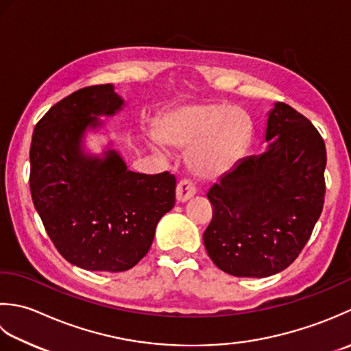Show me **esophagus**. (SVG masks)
Segmentation results:
<instances>
[{
  "label": "esophagus",
  "mask_w": 351,
  "mask_h": 351,
  "mask_svg": "<svg viewBox=\"0 0 351 351\" xmlns=\"http://www.w3.org/2000/svg\"><path fill=\"white\" fill-rule=\"evenodd\" d=\"M197 194V188L195 184L192 183L189 178H183L182 182H178L177 184V199L180 203L188 202L191 197H194Z\"/></svg>",
  "instance_id": "esophagus-1"
}]
</instances>
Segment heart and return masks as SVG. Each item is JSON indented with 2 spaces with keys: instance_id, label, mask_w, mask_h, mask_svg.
<instances>
[{
  "instance_id": "b5f03b06",
  "label": "heart",
  "mask_w": 351,
  "mask_h": 351,
  "mask_svg": "<svg viewBox=\"0 0 351 351\" xmlns=\"http://www.w3.org/2000/svg\"><path fill=\"white\" fill-rule=\"evenodd\" d=\"M160 134L173 145H192L189 163L197 174L218 177L244 156L250 142V123L244 113L232 106L189 104L163 117Z\"/></svg>"
}]
</instances>
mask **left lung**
Instances as JSON below:
<instances>
[{
  "label": "left lung",
  "mask_w": 351,
  "mask_h": 351,
  "mask_svg": "<svg viewBox=\"0 0 351 351\" xmlns=\"http://www.w3.org/2000/svg\"><path fill=\"white\" fill-rule=\"evenodd\" d=\"M261 156L242 159L207 192L203 234L212 262L236 277H268L294 262L323 212L326 145L313 124L285 103L269 113Z\"/></svg>",
  "instance_id": "1"
}]
</instances>
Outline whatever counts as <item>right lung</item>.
Listing matches in <instances>:
<instances>
[{
  "label": "right lung",
  "instance_id": "right-lung-1",
  "mask_svg": "<svg viewBox=\"0 0 351 351\" xmlns=\"http://www.w3.org/2000/svg\"><path fill=\"white\" fill-rule=\"evenodd\" d=\"M123 106L112 84L86 86L60 99L34 127L30 191L45 230L65 259L88 271L133 268L153 244L159 219L174 207V174L127 171L115 153L84 157L80 139L98 115Z\"/></svg>",
  "mask_w": 351,
  "mask_h": 351
}]
</instances>
